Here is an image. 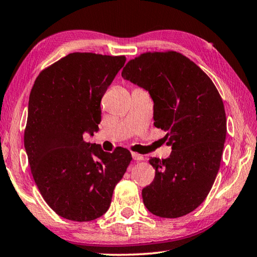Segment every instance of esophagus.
<instances>
[{
	"label": "esophagus",
	"instance_id": "1",
	"mask_svg": "<svg viewBox=\"0 0 257 257\" xmlns=\"http://www.w3.org/2000/svg\"><path fill=\"white\" fill-rule=\"evenodd\" d=\"M132 158H133V160L134 161H143L144 160V158H143V155H141V154H138V153H132Z\"/></svg>",
	"mask_w": 257,
	"mask_h": 257
}]
</instances>
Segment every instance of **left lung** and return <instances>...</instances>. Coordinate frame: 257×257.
<instances>
[{
	"label": "left lung",
	"mask_w": 257,
	"mask_h": 257,
	"mask_svg": "<svg viewBox=\"0 0 257 257\" xmlns=\"http://www.w3.org/2000/svg\"><path fill=\"white\" fill-rule=\"evenodd\" d=\"M154 102V125L165 131L170 158H151L154 181L142 190L156 216L176 218L194 211L215 181L226 138L222 97L211 78L174 51L144 53L122 71Z\"/></svg>",
	"instance_id": "left-lung-1"
}]
</instances>
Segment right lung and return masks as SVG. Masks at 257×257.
I'll return each mask as SVG.
<instances>
[{
    "mask_svg": "<svg viewBox=\"0 0 257 257\" xmlns=\"http://www.w3.org/2000/svg\"><path fill=\"white\" fill-rule=\"evenodd\" d=\"M125 61L71 53L42 71L31 90L24 132L31 172L48 205L70 221L106 213L132 160L126 149L107 153L83 140L98 131L101 99Z\"/></svg>",
    "mask_w": 257,
    "mask_h": 257,
    "instance_id": "obj_1",
    "label": "right lung"
}]
</instances>
